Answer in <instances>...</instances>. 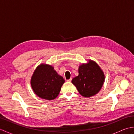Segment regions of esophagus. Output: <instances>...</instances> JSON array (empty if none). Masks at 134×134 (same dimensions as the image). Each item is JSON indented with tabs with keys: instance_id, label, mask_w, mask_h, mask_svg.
Instances as JSON below:
<instances>
[{
	"instance_id": "34e87169",
	"label": "esophagus",
	"mask_w": 134,
	"mask_h": 134,
	"mask_svg": "<svg viewBox=\"0 0 134 134\" xmlns=\"http://www.w3.org/2000/svg\"><path fill=\"white\" fill-rule=\"evenodd\" d=\"M71 80H72V79L70 78V79H67V81L68 82H70L71 81Z\"/></svg>"
}]
</instances>
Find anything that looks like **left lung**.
I'll use <instances>...</instances> for the list:
<instances>
[{
	"label": "left lung",
	"mask_w": 134,
	"mask_h": 134,
	"mask_svg": "<svg viewBox=\"0 0 134 134\" xmlns=\"http://www.w3.org/2000/svg\"><path fill=\"white\" fill-rule=\"evenodd\" d=\"M79 75L72 79L79 94L85 97H90L97 94L101 90L105 80L104 74L95 62L89 60L86 64L79 67Z\"/></svg>",
	"instance_id": "obj_1"
}]
</instances>
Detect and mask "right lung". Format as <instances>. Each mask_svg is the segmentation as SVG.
<instances>
[{
  "mask_svg": "<svg viewBox=\"0 0 134 134\" xmlns=\"http://www.w3.org/2000/svg\"><path fill=\"white\" fill-rule=\"evenodd\" d=\"M64 79L51 65L41 64L31 78V86L36 94L42 99L52 100L58 96Z\"/></svg>",
  "mask_w": 134,
  "mask_h": 134,
  "instance_id": "add662e5",
  "label": "right lung"
}]
</instances>
